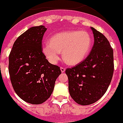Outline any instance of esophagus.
I'll return each instance as SVG.
<instances>
[{"instance_id":"obj_1","label":"esophagus","mask_w":123,"mask_h":123,"mask_svg":"<svg viewBox=\"0 0 123 123\" xmlns=\"http://www.w3.org/2000/svg\"><path fill=\"white\" fill-rule=\"evenodd\" d=\"M60 70H61V71L62 72V73H63V72H65L66 71V69L64 68H60Z\"/></svg>"}]
</instances>
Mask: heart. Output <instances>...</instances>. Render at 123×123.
Returning <instances> with one entry per match:
<instances>
[{"instance_id":"1","label":"heart","mask_w":123,"mask_h":123,"mask_svg":"<svg viewBox=\"0 0 123 123\" xmlns=\"http://www.w3.org/2000/svg\"><path fill=\"white\" fill-rule=\"evenodd\" d=\"M91 46V36L87 32L68 31L53 36L49 43L43 47V52L49 62L55 64L62 52L63 61L68 65L75 66L85 60Z\"/></svg>"}]
</instances>
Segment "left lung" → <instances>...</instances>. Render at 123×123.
Wrapping results in <instances>:
<instances>
[{"label": "left lung", "mask_w": 123, "mask_h": 123, "mask_svg": "<svg viewBox=\"0 0 123 123\" xmlns=\"http://www.w3.org/2000/svg\"><path fill=\"white\" fill-rule=\"evenodd\" d=\"M94 44L85 60L66 74L71 98L81 105L93 104L107 90L114 71L113 50L109 42L101 32L91 27Z\"/></svg>", "instance_id": "left-lung-1"}]
</instances>
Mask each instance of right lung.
<instances>
[{"instance_id": "right-lung-1", "label": "right lung", "mask_w": 123, "mask_h": 123, "mask_svg": "<svg viewBox=\"0 0 123 123\" xmlns=\"http://www.w3.org/2000/svg\"><path fill=\"white\" fill-rule=\"evenodd\" d=\"M44 26L30 28L20 36L9 55L8 71L14 90L22 100L42 104L52 95L55 82L62 74L42 52Z\"/></svg>"}]
</instances>
